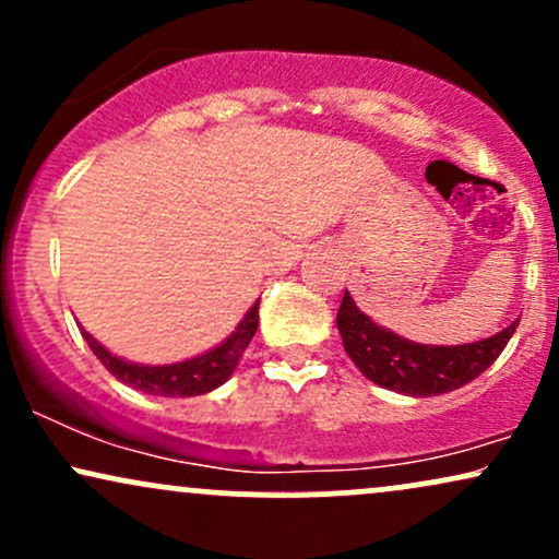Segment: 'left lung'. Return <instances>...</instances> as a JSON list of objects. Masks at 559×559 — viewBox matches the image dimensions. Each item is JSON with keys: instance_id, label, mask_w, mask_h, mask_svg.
<instances>
[{"instance_id": "8db88e82", "label": "left lung", "mask_w": 559, "mask_h": 559, "mask_svg": "<svg viewBox=\"0 0 559 559\" xmlns=\"http://www.w3.org/2000/svg\"><path fill=\"white\" fill-rule=\"evenodd\" d=\"M518 323L521 320L484 338V342L433 346L407 342V338L396 336L394 331L376 325L355 305L349 292H344L336 316L346 355L360 368V373L378 386L400 391L407 396L447 394V391L471 383L502 355Z\"/></svg>"}]
</instances>
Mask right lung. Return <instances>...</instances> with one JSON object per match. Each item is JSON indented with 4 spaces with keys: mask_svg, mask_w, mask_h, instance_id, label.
Returning <instances> with one entry per match:
<instances>
[{
    "mask_svg": "<svg viewBox=\"0 0 559 559\" xmlns=\"http://www.w3.org/2000/svg\"><path fill=\"white\" fill-rule=\"evenodd\" d=\"M260 323V301H254L249 307V312L243 320L236 325V331L230 333L223 344H217L215 349L204 352V355L191 357V360L173 362V365H139L120 360V357L110 355L88 331L81 329V336L86 338V344L92 346L96 360L105 365L110 373L118 378L126 386L144 391V394L155 396H199L207 394L217 386L228 381L234 376L236 365H239L243 349L252 342L254 331Z\"/></svg>",
    "mask_w": 559,
    "mask_h": 559,
    "instance_id": "obj_1",
    "label": "right lung"
}]
</instances>
